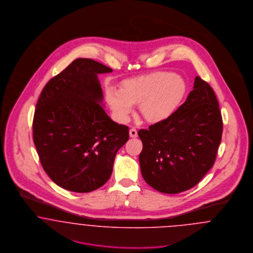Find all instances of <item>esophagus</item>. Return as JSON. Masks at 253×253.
<instances>
[{"mask_svg": "<svg viewBox=\"0 0 253 253\" xmlns=\"http://www.w3.org/2000/svg\"><path fill=\"white\" fill-rule=\"evenodd\" d=\"M130 136H131V137H136V136H137V131H136V129H134V128L130 129Z\"/></svg>", "mask_w": 253, "mask_h": 253, "instance_id": "1", "label": "esophagus"}]
</instances>
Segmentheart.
I'll list each match as a JSON object with an SVG mask.
<instances>
[{
	"label": "heart",
	"instance_id": "obj_1",
	"mask_svg": "<svg viewBox=\"0 0 253 253\" xmlns=\"http://www.w3.org/2000/svg\"><path fill=\"white\" fill-rule=\"evenodd\" d=\"M187 90V84L180 76L171 72L153 73L123 83L121 91L109 88L106 100L120 121H128L133 104L140 103L145 120L160 122L175 113Z\"/></svg>",
	"mask_w": 253,
	"mask_h": 253
}]
</instances>
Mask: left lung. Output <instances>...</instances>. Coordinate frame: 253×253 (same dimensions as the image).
Returning a JSON list of instances; mask_svg holds the SVG:
<instances>
[{
    "label": "left lung",
    "mask_w": 253,
    "mask_h": 253,
    "mask_svg": "<svg viewBox=\"0 0 253 253\" xmlns=\"http://www.w3.org/2000/svg\"><path fill=\"white\" fill-rule=\"evenodd\" d=\"M223 121L216 96L200 77L186 101L169 119L141 129V174L155 190H190L211 169L221 142Z\"/></svg>",
    "instance_id": "1"
}]
</instances>
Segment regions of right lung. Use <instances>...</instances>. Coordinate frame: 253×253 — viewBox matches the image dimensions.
I'll list each match as a JSON object with an SVG mask.
<instances>
[{
	"label": "right lung",
	"mask_w": 253,
	"mask_h": 253,
	"mask_svg": "<svg viewBox=\"0 0 253 253\" xmlns=\"http://www.w3.org/2000/svg\"><path fill=\"white\" fill-rule=\"evenodd\" d=\"M91 59H77L42 89L33 119V141L51 180L74 193H90L108 181L129 128L102 107L98 74L112 72Z\"/></svg>",
	"instance_id": "1"
}]
</instances>
